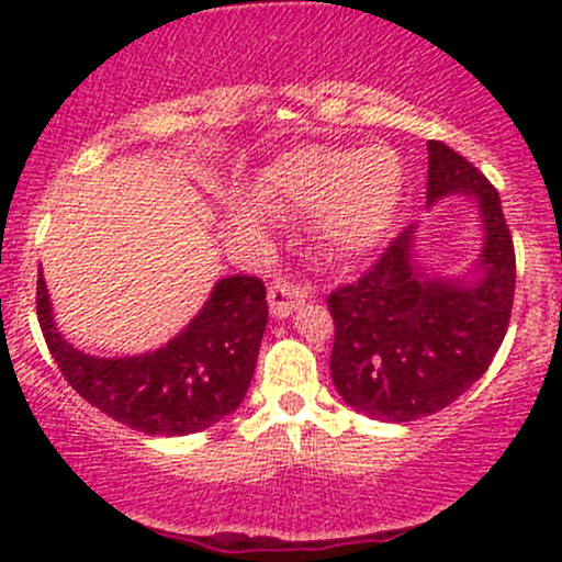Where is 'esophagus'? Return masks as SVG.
<instances>
[{
  "mask_svg": "<svg viewBox=\"0 0 562 562\" xmlns=\"http://www.w3.org/2000/svg\"><path fill=\"white\" fill-rule=\"evenodd\" d=\"M304 299H307V293H304L302 288L293 285V282H288V280H277L274 285L269 288V310H271V315H274V317L293 315L299 307H302Z\"/></svg>",
  "mask_w": 562,
  "mask_h": 562,
  "instance_id": "obj_1",
  "label": "esophagus"
}]
</instances>
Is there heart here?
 <instances>
[{"mask_svg": "<svg viewBox=\"0 0 562 562\" xmlns=\"http://www.w3.org/2000/svg\"><path fill=\"white\" fill-rule=\"evenodd\" d=\"M259 201H236L234 220L241 228H266L269 209L315 212L321 239L339 255L372 249L400 212L405 195V168L389 146L359 151L334 146H296L277 155L255 181Z\"/></svg>", "mask_w": 562, "mask_h": 562, "instance_id": "b5f03b06", "label": "heart"}]
</instances>
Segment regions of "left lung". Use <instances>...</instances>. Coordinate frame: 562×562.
<instances>
[{
    "label": "left lung",
    "mask_w": 562,
    "mask_h": 562,
    "mask_svg": "<svg viewBox=\"0 0 562 562\" xmlns=\"http://www.w3.org/2000/svg\"><path fill=\"white\" fill-rule=\"evenodd\" d=\"M427 209L470 198L484 241L464 274L422 263L418 225H407L375 266L328 296L331 381L345 405L378 422H416L459 400L495 359L514 304L517 258L501 195L486 176L429 140Z\"/></svg>",
    "instance_id": "8db88e82"
}]
</instances>
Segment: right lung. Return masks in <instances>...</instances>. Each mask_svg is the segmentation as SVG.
<instances>
[{"mask_svg": "<svg viewBox=\"0 0 562 562\" xmlns=\"http://www.w3.org/2000/svg\"><path fill=\"white\" fill-rule=\"evenodd\" d=\"M37 321L65 381L89 405L144 435L176 438L212 427L245 402L269 307L258 277H223L162 348L103 359L61 337L37 271Z\"/></svg>", "mask_w": 562, "mask_h": 562, "instance_id": "1", "label": "right lung"}]
</instances>
